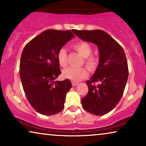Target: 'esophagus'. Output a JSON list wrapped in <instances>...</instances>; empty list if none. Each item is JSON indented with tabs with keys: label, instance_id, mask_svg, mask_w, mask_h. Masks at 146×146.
I'll list each match as a JSON object with an SVG mask.
<instances>
[{
	"label": "esophagus",
	"instance_id": "esophagus-1",
	"mask_svg": "<svg viewBox=\"0 0 146 146\" xmlns=\"http://www.w3.org/2000/svg\"><path fill=\"white\" fill-rule=\"evenodd\" d=\"M78 84L77 82H72V86H76V85Z\"/></svg>",
	"mask_w": 146,
	"mask_h": 146
}]
</instances>
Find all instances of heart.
Listing matches in <instances>:
<instances>
[{
	"instance_id": "obj_1",
	"label": "heart",
	"mask_w": 146,
	"mask_h": 146,
	"mask_svg": "<svg viewBox=\"0 0 146 146\" xmlns=\"http://www.w3.org/2000/svg\"><path fill=\"white\" fill-rule=\"evenodd\" d=\"M73 48L84 58V63L90 71H94L97 68L99 64V58L96 56L90 55L92 53V48L89 43L85 41H80L75 43ZM57 59L58 63L62 67L67 65V53L65 49L62 48L58 51L57 54ZM88 75V72L84 68H73L68 67L63 71V76L64 78L70 80L72 82H79L82 79L85 78Z\"/></svg>"
}]
</instances>
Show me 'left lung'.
<instances>
[{
	"mask_svg": "<svg viewBox=\"0 0 146 146\" xmlns=\"http://www.w3.org/2000/svg\"><path fill=\"white\" fill-rule=\"evenodd\" d=\"M72 31L82 40L97 45L99 64L90 80L86 82L88 92L81 103L87 112L104 115L116 107L123 94L129 75L125 54L122 47L105 31Z\"/></svg>",
	"mask_w": 146,
	"mask_h": 146,
	"instance_id": "1",
	"label": "left lung"
}]
</instances>
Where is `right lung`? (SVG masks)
Returning <instances> with one entry per match:
<instances>
[{
  "instance_id": "add662e5",
  "label": "right lung",
  "mask_w": 146,
  "mask_h": 146,
  "mask_svg": "<svg viewBox=\"0 0 146 146\" xmlns=\"http://www.w3.org/2000/svg\"><path fill=\"white\" fill-rule=\"evenodd\" d=\"M74 37L68 30L48 29L23 50L19 66L22 86L30 105L40 114L54 115L63 110L72 84L68 79L54 81L61 74L57 54Z\"/></svg>"
}]
</instances>
